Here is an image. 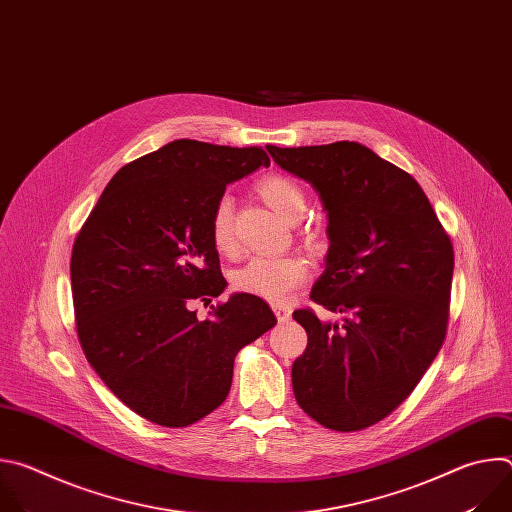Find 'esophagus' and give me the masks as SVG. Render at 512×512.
<instances>
[{
  "mask_svg": "<svg viewBox=\"0 0 512 512\" xmlns=\"http://www.w3.org/2000/svg\"><path fill=\"white\" fill-rule=\"evenodd\" d=\"M271 308H273V312H275L279 322H287L291 318V308L289 306H285V304H271Z\"/></svg>",
  "mask_w": 512,
  "mask_h": 512,
  "instance_id": "1",
  "label": "esophagus"
}]
</instances>
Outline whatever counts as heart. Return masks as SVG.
<instances>
[{
    "label": "heart",
    "mask_w": 512,
    "mask_h": 512,
    "mask_svg": "<svg viewBox=\"0 0 512 512\" xmlns=\"http://www.w3.org/2000/svg\"><path fill=\"white\" fill-rule=\"evenodd\" d=\"M257 192L263 202L273 208L285 221L294 223L306 208L302 188L285 176L269 174L257 182ZM233 212L235 202L229 194L216 200L210 214V239L216 251L233 253ZM310 273V263L302 255H255L241 269L235 271V285L245 294L283 302L298 291Z\"/></svg>",
    "instance_id": "1"
}]
</instances>
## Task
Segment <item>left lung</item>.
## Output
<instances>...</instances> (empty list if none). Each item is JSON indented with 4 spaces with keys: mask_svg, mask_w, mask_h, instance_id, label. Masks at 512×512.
Wrapping results in <instances>:
<instances>
[{
    "mask_svg": "<svg viewBox=\"0 0 512 512\" xmlns=\"http://www.w3.org/2000/svg\"><path fill=\"white\" fill-rule=\"evenodd\" d=\"M265 148L318 192L328 216L326 269L310 298L340 322L294 312L308 332L291 367L296 401L328 429H364L409 397L444 344L450 237L421 186L367 145Z\"/></svg>",
    "mask_w": 512,
    "mask_h": 512,
    "instance_id": "obj_1",
    "label": "left lung"
}]
</instances>
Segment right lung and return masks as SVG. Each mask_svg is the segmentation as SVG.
<instances>
[{
  "label": "right lung",
  "instance_id": "obj_1",
  "mask_svg": "<svg viewBox=\"0 0 512 512\" xmlns=\"http://www.w3.org/2000/svg\"><path fill=\"white\" fill-rule=\"evenodd\" d=\"M271 160L263 148L176 139L123 166L70 259L77 332L91 367L137 415L186 427L221 405L237 352L277 324L257 296L233 294L198 320L194 300L227 279L210 214L231 182Z\"/></svg>",
  "mask_w": 512,
  "mask_h": 512
}]
</instances>
